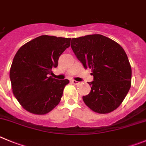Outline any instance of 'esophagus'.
<instances>
[{"label":"esophagus","mask_w":146,"mask_h":146,"mask_svg":"<svg viewBox=\"0 0 146 146\" xmlns=\"http://www.w3.org/2000/svg\"><path fill=\"white\" fill-rule=\"evenodd\" d=\"M71 82H72V84H74V85H77V84H79V82H77V81H76V80H71Z\"/></svg>","instance_id":"esophagus-1"}]
</instances>
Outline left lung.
<instances>
[{
    "label": "left lung",
    "instance_id": "left-lung-1",
    "mask_svg": "<svg viewBox=\"0 0 146 146\" xmlns=\"http://www.w3.org/2000/svg\"><path fill=\"white\" fill-rule=\"evenodd\" d=\"M71 48L85 69H91V90L82 97L93 111L107 113L117 109L131 87L132 69L122 47L101 35L72 38Z\"/></svg>",
    "mask_w": 146,
    "mask_h": 146
}]
</instances>
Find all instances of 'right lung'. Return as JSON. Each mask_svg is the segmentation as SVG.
<instances>
[{
    "label": "right lung",
    "mask_w": 146,
    "mask_h": 146,
    "mask_svg": "<svg viewBox=\"0 0 146 146\" xmlns=\"http://www.w3.org/2000/svg\"><path fill=\"white\" fill-rule=\"evenodd\" d=\"M71 38L41 35L27 42L16 53L10 69L14 96L24 109L42 115L59 104L67 79L52 78V69L70 46Z\"/></svg>",
    "instance_id": "right-lung-1"
}]
</instances>
